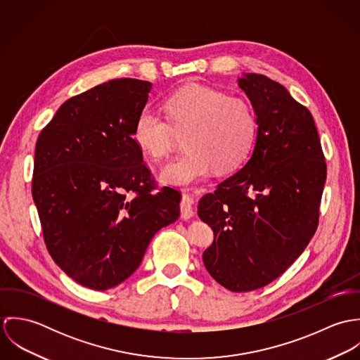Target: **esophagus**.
<instances>
[{
  "label": "esophagus",
  "mask_w": 360,
  "mask_h": 360,
  "mask_svg": "<svg viewBox=\"0 0 360 360\" xmlns=\"http://www.w3.org/2000/svg\"><path fill=\"white\" fill-rule=\"evenodd\" d=\"M181 217L184 220H188L193 217L194 214V210H193V198L188 197V195H183V200H181Z\"/></svg>",
  "instance_id": "obj_1"
}]
</instances>
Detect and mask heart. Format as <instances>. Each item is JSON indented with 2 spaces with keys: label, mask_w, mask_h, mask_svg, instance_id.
Returning a JSON list of instances; mask_svg holds the SVG:
<instances>
[{
  "label": "heart",
  "mask_w": 360,
  "mask_h": 360,
  "mask_svg": "<svg viewBox=\"0 0 360 360\" xmlns=\"http://www.w3.org/2000/svg\"><path fill=\"white\" fill-rule=\"evenodd\" d=\"M167 120L144 108L134 124V140L155 160L172 154L179 136L186 137L187 154L167 162L159 172L162 183L191 186L214 167L226 172L240 165L255 139L257 123L250 105L223 91L187 86L165 101Z\"/></svg>",
  "instance_id": "1"
}]
</instances>
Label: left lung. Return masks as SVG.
Wrapping results in <instances>:
<instances>
[{
	"label": "left lung",
	"mask_w": 360,
	"mask_h": 360,
	"mask_svg": "<svg viewBox=\"0 0 360 360\" xmlns=\"http://www.w3.org/2000/svg\"><path fill=\"white\" fill-rule=\"evenodd\" d=\"M238 87L255 113V144L244 166L198 202L213 230L202 254L207 273L233 292L281 276L311 240L326 183V162L308 109L280 83L243 73Z\"/></svg>",
	"instance_id": "obj_1"
}]
</instances>
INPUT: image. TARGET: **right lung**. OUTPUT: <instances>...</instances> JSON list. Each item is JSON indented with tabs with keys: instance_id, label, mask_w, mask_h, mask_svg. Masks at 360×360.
<instances>
[{
	"instance_id": "1",
	"label": "right lung",
	"mask_w": 360,
	"mask_h": 360,
	"mask_svg": "<svg viewBox=\"0 0 360 360\" xmlns=\"http://www.w3.org/2000/svg\"><path fill=\"white\" fill-rule=\"evenodd\" d=\"M153 83L115 79L65 101L41 130L33 201L53 262L97 291L140 266L155 233L180 216L181 195L155 190L134 140Z\"/></svg>"
}]
</instances>
